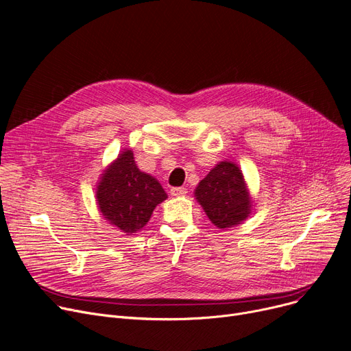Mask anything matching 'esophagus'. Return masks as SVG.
<instances>
[{
  "mask_svg": "<svg viewBox=\"0 0 351 351\" xmlns=\"http://www.w3.org/2000/svg\"><path fill=\"white\" fill-rule=\"evenodd\" d=\"M170 193H171V195H174V197H180V195L187 194V189H184V187H173V189L170 190Z\"/></svg>",
  "mask_w": 351,
  "mask_h": 351,
  "instance_id": "obj_1",
  "label": "esophagus"
}]
</instances>
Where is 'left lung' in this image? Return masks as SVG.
<instances>
[{"mask_svg": "<svg viewBox=\"0 0 351 351\" xmlns=\"http://www.w3.org/2000/svg\"><path fill=\"white\" fill-rule=\"evenodd\" d=\"M195 198L202 204L210 221L219 228H230L244 221L252 202L240 167L231 161H221L199 181Z\"/></svg>", "mask_w": 351, "mask_h": 351, "instance_id": "left-lung-1", "label": "left lung"}]
</instances>
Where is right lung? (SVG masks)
<instances>
[{
  "label": "right lung",
  "mask_w": 351,
  "mask_h": 351,
  "mask_svg": "<svg viewBox=\"0 0 351 351\" xmlns=\"http://www.w3.org/2000/svg\"><path fill=\"white\" fill-rule=\"evenodd\" d=\"M165 198L160 182L138 170L131 149L108 167L97 187V202L104 219L127 234L141 230Z\"/></svg>",
  "instance_id": "add662e5"
}]
</instances>
